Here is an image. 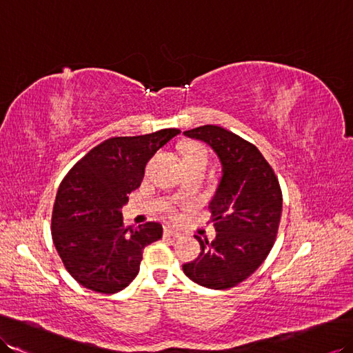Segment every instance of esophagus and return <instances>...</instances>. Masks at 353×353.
<instances>
[{
	"label": "esophagus",
	"instance_id": "34e87169",
	"mask_svg": "<svg viewBox=\"0 0 353 353\" xmlns=\"http://www.w3.org/2000/svg\"><path fill=\"white\" fill-rule=\"evenodd\" d=\"M165 235L166 236H172V238H181L183 236L181 232H178L174 228H169V226L165 228Z\"/></svg>",
	"mask_w": 353,
	"mask_h": 353
}]
</instances>
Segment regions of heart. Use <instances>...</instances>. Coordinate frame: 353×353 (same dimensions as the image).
I'll return each mask as SVG.
<instances>
[{
  "instance_id": "b5f03b06",
  "label": "heart",
  "mask_w": 353,
  "mask_h": 353,
  "mask_svg": "<svg viewBox=\"0 0 353 353\" xmlns=\"http://www.w3.org/2000/svg\"><path fill=\"white\" fill-rule=\"evenodd\" d=\"M183 159H208V154L199 145H190L184 150Z\"/></svg>"
}]
</instances>
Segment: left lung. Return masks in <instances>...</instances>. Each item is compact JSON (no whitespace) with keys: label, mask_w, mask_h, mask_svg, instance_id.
Wrapping results in <instances>:
<instances>
[{"label":"left lung","mask_w":353,"mask_h":353,"mask_svg":"<svg viewBox=\"0 0 353 353\" xmlns=\"http://www.w3.org/2000/svg\"><path fill=\"white\" fill-rule=\"evenodd\" d=\"M216 152L221 165L220 183L210 202L217 235L201 243L197 259L183 271L208 289H228L244 281L271 252L280 225L283 197L279 179L254 145L219 125L184 132Z\"/></svg>","instance_id":"1"}]
</instances>
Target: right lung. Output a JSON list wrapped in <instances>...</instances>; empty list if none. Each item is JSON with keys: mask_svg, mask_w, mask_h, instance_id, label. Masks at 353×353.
Wrapping results in <instances>:
<instances>
[{"mask_svg": "<svg viewBox=\"0 0 353 353\" xmlns=\"http://www.w3.org/2000/svg\"><path fill=\"white\" fill-rule=\"evenodd\" d=\"M163 128L101 142L68 172L58 188L52 239L65 270L83 288L115 294L139 272L143 248L163 235L160 223L123 225L121 208L141 185L145 165L179 134Z\"/></svg>", "mask_w": 353, "mask_h": 353, "instance_id": "1", "label": "right lung"}]
</instances>
